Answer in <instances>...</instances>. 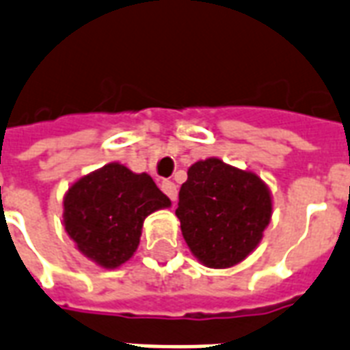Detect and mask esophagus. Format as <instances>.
Here are the masks:
<instances>
[{"mask_svg": "<svg viewBox=\"0 0 350 350\" xmlns=\"http://www.w3.org/2000/svg\"><path fill=\"white\" fill-rule=\"evenodd\" d=\"M161 191H163V193L167 194L172 202H176V198H178V189H176L174 181H170V180L161 181Z\"/></svg>", "mask_w": 350, "mask_h": 350, "instance_id": "34e87169", "label": "esophagus"}]
</instances>
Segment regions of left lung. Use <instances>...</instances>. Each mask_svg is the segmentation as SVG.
Here are the masks:
<instances>
[{
	"label": "left lung",
	"mask_w": 350,
	"mask_h": 350,
	"mask_svg": "<svg viewBox=\"0 0 350 350\" xmlns=\"http://www.w3.org/2000/svg\"><path fill=\"white\" fill-rule=\"evenodd\" d=\"M176 217L200 262L231 268L262 239L271 218V196L257 174L209 157L187 170Z\"/></svg>",
	"instance_id": "8db88e82"
}]
</instances>
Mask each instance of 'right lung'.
<instances>
[{
    "label": "right lung",
    "instance_id": "add662e5",
    "mask_svg": "<svg viewBox=\"0 0 350 350\" xmlns=\"http://www.w3.org/2000/svg\"><path fill=\"white\" fill-rule=\"evenodd\" d=\"M165 207H170V200L150 176L108 163L69 187L64 226L80 252L111 270L137 250L145 218Z\"/></svg>",
    "mask_w": 350,
    "mask_h": 350
}]
</instances>
